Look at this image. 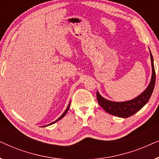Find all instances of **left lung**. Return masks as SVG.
<instances>
[{
	"label": "left lung",
	"mask_w": 159,
	"mask_h": 159,
	"mask_svg": "<svg viewBox=\"0 0 159 159\" xmlns=\"http://www.w3.org/2000/svg\"><path fill=\"white\" fill-rule=\"evenodd\" d=\"M150 55H151L152 71H153L151 80L146 90L143 93H141L139 96L129 101L113 102L103 98L99 94L98 92H97L96 97L98 102L99 105L106 112L114 115V116L121 117V118H127L138 112L148 102L150 98L153 93L156 83V72L155 69H154L153 56H152L151 51H150Z\"/></svg>",
	"instance_id": "left-lung-1"
}]
</instances>
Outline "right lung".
<instances>
[{
	"label": "right lung",
	"instance_id": "1",
	"mask_svg": "<svg viewBox=\"0 0 159 159\" xmlns=\"http://www.w3.org/2000/svg\"><path fill=\"white\" fill-rule=\"evenodd\" d=\"M69 106H70V103H69V104L68 107H67V108H66V111H65L64 112V114H63L61 115V116L59 117V118H58V119H57V120H56L55 121H53V122H52V123H51V124H49V125H53V123H55V122H56V121H58V120H60V119H62V118H63V117H64V116H65V115H66V112H67V111H69ZM48 125H46V126H48ZM44 127H45V126H44Z\"/></svg>",
	"mask_w": 159,
	"mask_h": 159
}]
</instances>
